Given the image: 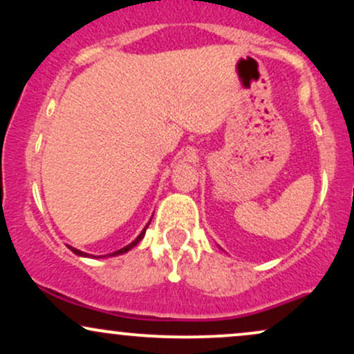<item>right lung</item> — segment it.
<instances>
[{
	"label": "right lung",
	"instance_id": "right-lung-1",
	"mask_svg": "<svg viewBox=\"0 0 354 354\" xmlns=\"http://www.w3.org/2000/svg\"><path fill=\"white\" fill-rule=\"evenodd\" d=\"M148 225H149V223H148ZM148 225H146V228H148ZM146 228H145L143 231H141V233H140V234H138V238L135 239V241H133V243H129V245H128V246L121 248V250H118V251H115V253H111V254H104V256H118V254H123V253H128V251H129V250H131V248H133V246H136V245H138V243H140V241H141V239H143V236H145V233H146ZM70 250H71V251H73V253H75V254H78V256H83V258H86V256H89L88 253H83V251L76 250V248H71V246H70ZM95 258H96V256H95ZM98 258H100V256H98Z\"/></svg>",
	"mask_w": 354,
	"mask_h": 354
}]
</instances>
